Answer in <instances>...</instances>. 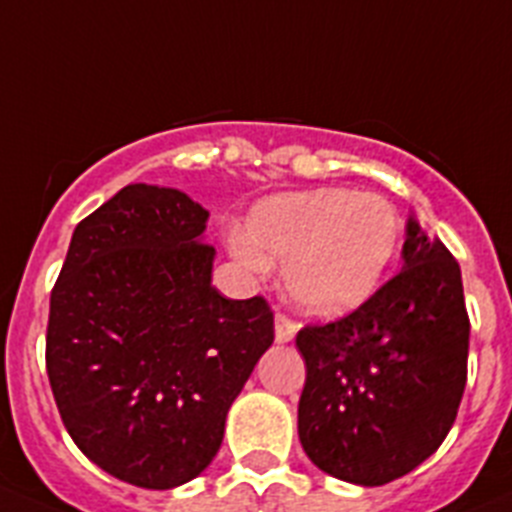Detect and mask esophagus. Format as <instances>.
<instances>
[{"label": "esophagus", "mask_w": 512, "mask_h": 512, "mask_svg": "<svg viewBox=\"0 0 512 512\" xmlns=\"http://www.w3.org/2000/svg\"><path fill=\"white\" fill-rule=\"evenodd\" d=\"M297 322H292L287 317V314H276L274 320V335H276V342L279 345H284V342H292L294 335H297Z\"/></svg>", "instance_id": "obj_1"}]
</instances>
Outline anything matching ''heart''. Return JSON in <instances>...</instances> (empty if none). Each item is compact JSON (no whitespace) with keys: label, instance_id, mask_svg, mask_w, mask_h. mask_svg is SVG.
<instances>
[{"label":"heart","instance_id":"1","mask_svg":"<svg viewBox=\"0 0 512 512\" xmlns=\"http://www.w3.org/2000/svg\"><path fill=\"white\" fill-rule=\"evenodd\" d=\"M401 243V215L378 192L320 187L261 200L246 231L228 236L233 256L251 271L284 266L289 299L312 317H345L386 279Z\"/></svg>","mask_w":512,"mask_h":512}]
</instances>
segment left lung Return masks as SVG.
Wrapping results in <instances>:
<instances>
[{
    "instance_id": "1",
    "label": "left lung",
    "mask_w": 512,
    "mask_h": 512,
    "mask_svg": "<svg viewBox=\"0 0 512 512\" xmlns=\"http://www.w3.org/2000/svg\"><path fill=\"white\" fill-rule=\"evenodd\" d=\"M403 269L360 309L299 330V442L322 472L378 487L416 470L452 429L467 383L462 271L411 215Z\"/></svg>"
}]
</instances>
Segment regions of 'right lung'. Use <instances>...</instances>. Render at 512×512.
Wrapping results in <instances>:
<instances>
[{"label":"right lung","mask_w":512,"mask_h":512,"mask_svg":"<svg viewBox=\"0 0 512 512\" xmlns=\"http://www.w3.org/2000/svg\"><path fill=\"white\" fill-rule=\"evenodd\" d=\"M208 210L175 187L126 185L75 225L50 294L45 363L70 439L147 490L195 480L274 342L261 297L213 287Z\"/></svg>","instance_id":"1"}]
</instances>
